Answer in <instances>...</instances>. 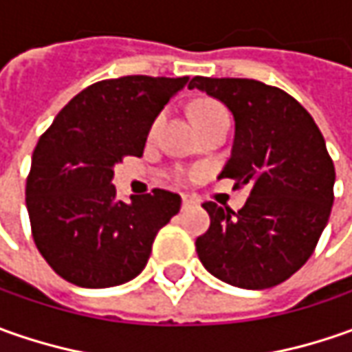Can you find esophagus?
<instances>
[{"label": "esophagus", "mask_w": 352, "mask_h": 352, "mask_svg": "<svg viewBox=\"0 0 352 352\" xmlns=\"http://www.w3.org/2000/svg\"><path fill=\"white\" fill-rule=\"evenodd\" d=\"M196 206V199H192V197H188V196H184L182 197V210H190V208H194Z\"/></svg>", "instance_id": "34e87169"}]
</instances>
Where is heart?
<instances>
[{
    "label": "heart",
    "instance_id": "b5f03b06",
    "mask_svg": "<svg viewBox=\"0 0 352 352\" xmlns=\"http://www.w3.org/2000/svg\"><path fill=\"white\" fill-rule=\"evenodd\" d=\"M215 107H221V105H219V103H213V102L197 103L196 109H194V116H197V113H204V111H208V109H215Z\"/></svg>",
    "mask_w": 352,
    "mask_h": 352
}]
</instances>
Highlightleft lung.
Wrapping results in <instances>:
<instances>
[{
    "instance_id": "left-lung-1",
    "label": "left lung",
    "mask_w": 352,
    "mask_h": 352,
    "mask_svg": "<svg viewBox=\"0 0 352 352\" xmlns=\"http://www.w3.org/2000/svg\"><path fill=\"white\" fill-rule=\"evenodd\" d=\"M188 88L233 113L235 139L217 178L249 186L241 210L206 201L210 229L196 239L206 270L231 286L264 290L298 272L333 206L335 166L314 117L286 91L247 78L196 76Z\"/></svg>"
}]
</instances>
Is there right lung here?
Returning <instances> with one entry per match:
<instances>
[{"mask_svg":"<svg viewBox=\"0 0 352 352\" xmlns=\"http://www.w3.org/2000/svg\"><path fill=\"white\" fill-rule=\"evenodd\" d=\"M182 78L123 76L74 96L34 146L27 211L34 245L50 268L80 288H111L139 276L156 233L180 211L166 190L117 197L113 168L141 156Z\"/></svg>","mask_w":352,"mask_h":352,"instance_id":"1","label":"right lung"}]
</instances>
